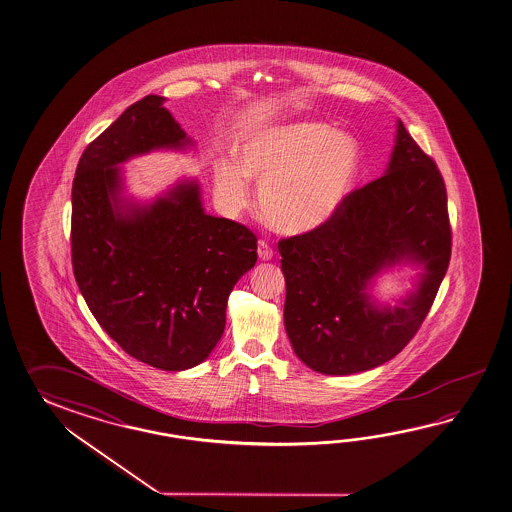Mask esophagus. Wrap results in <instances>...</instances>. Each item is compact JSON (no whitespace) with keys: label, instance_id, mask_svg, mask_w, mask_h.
Returning <instances> with one entry per match:
<instances>
[{"label":"esophagus","instance_id":"esophagus-1","mask_svg":"<svg viewBox=\"0 0 512 512\" xmlns=\"http://www.w3.org/2000/svg\"><path fill=\"white\" fill-rule=\"evenodd\" d=\"M257 255L261 261H270L273 257V248L266 240H259L257 244Z\"/></svg>","mask_w":512,"mask_h":512}]
</instances>
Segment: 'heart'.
I'll return each instance as SVG.
<instances>
[{
	"label": "heart",
	"instance_id": "heart-1",
	"mask_svg": "<svg viewBox=\"0 0 512 512\" xmlns=\"http://www.w3.org/2000/svg\"><path fill=\"white\" fill-rule=\"evenodd\" d=\"M361 149L352 135L321 122L262 127L235 147V164L220 162L213 188L220 206L239 217L250 206V180L273 228L303 235L334 219L352 193Z\"/></svg>",
	"mask_w": 512,
	"mask_h": 512
}]
</instances>
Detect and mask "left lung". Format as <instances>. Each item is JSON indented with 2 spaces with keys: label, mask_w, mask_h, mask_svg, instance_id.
<instances>
[{
  "label": "left lung",
  "mask_w": 512,
  "mask_h": 512,
  "mask_svg": "<svg viewBox=\"0 0 512 512\" xmlns=\"http://www.w3.org/2000/svg\"><path fill=\"white\" fill-rule=\"evenodd\" d=\"M447 189L432 158L397 120L385 175L355 189L334 219L279 242L284 326L293 352L326 376L366 372L396 357L425 321L450 261ZM422 268L396 307L369 290L381 273Z\"/></svg>",
  "instance_id": "8db88e82"
}]
</instances>
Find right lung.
<instances>
[{"mask_svg": "<svg viewBox=\"0 0 512 512\" xmlns=\"http://www.w3.org/2000/svg\"><path fill=\"white\" fill-rule=\"evenodd\" d=\"M147 94L93 140L73 182L71 250L94 319L126 354L167 372L200 365L226 326L233 286L257 262V237L204 211L195 178L151 202L124 193L120 164L195 142Z\"/></svg>", "mask_w": 512, "mask_h": 512, "instance_id": "1", "label": "right lung"}]
</instances>
